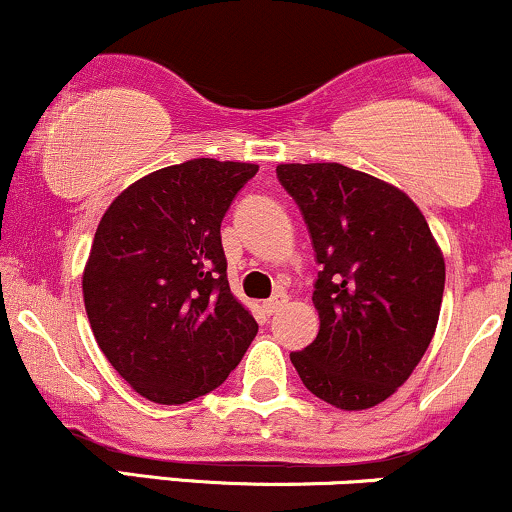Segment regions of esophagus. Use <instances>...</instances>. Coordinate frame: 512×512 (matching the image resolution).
<instances>
[{"mask_svg": "<svg viewBox=\"0 0 512 512\" xmlns=\"http://www.w3.org/2000/svg\"><path fill=\"white\" fill-rule=\"evenodd\" d=\"M284 305H286V296H284V293H279V296H272V298H269V301H264L262 303V310L267 315H274L276 310H281V308H284Z\"/></svg>", "mask_w": 512, "mask_h": 512, "instance_id": "34e87169", "label": "esophagus"}]
</instances>
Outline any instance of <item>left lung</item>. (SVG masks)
I'll list each match as a JSON object with an SVG mask.
<instances>
[{
    "mask_svg": "<svg viewBox=\"0 0 512 512\" xmlns=\"http://www.w3.org/2000/svg\"><path fill=\"white\" fill-rule=\"evenodd\" d=\"M320 272V332L291 363L315 397L358 411L385 402L436 332L445 262L431 228L397 187L342 163H281Z\"/></svg>",
    "mask_w": 512,
    "mask_h": 512,
    "instance_id": "obj_1",
    "label": "left lung"
}]
</instances>
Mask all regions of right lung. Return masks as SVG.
<instances>
[{
	"label": "right lung",
	"mask_w": 512,
	"mask_h": 512,
	"mask_svg": "<svg viewBox=\"0 0 512 512\" xmlns=\"http://www.w3.org/2000/svg\"><path fill=\"white\" fill-rule=\"evenodd\" d=\"M255 163L192 158L132 182L84 269L93 337L134 392L185 404L216 390L257 334L226 276L221 221Z\"/></svg>",
	"instance_id": "right-lung-1"
}]
</instances>
